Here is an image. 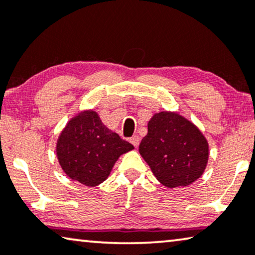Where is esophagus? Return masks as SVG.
I'll return each mask as SVG.
<instances>
[{"instance_id":"esophagus-1","label":"esophagus","mask_w":255,"mask_h":255,"mask_svg":"<svg viewBox=\"0 0 255 255\" xmlns=\"http://www.w3.org/2000/svg\"><path fill=\"white\" fill-rule=\"evenodd\" d=\"M130 143L135 146V148H137V146L139 145V137H138V136H136V135L132 136V137L130 138Z\"/></svg>"}]
</instances>
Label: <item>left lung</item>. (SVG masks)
<instances>
[{
  "instance_id": "1",
  "label": "left lung",
  "mask_w": 255,
  "mask_h": 255,
  "mask_svg": "<svg viewBox=\"0 0 255 255\" xmlns=\"http://www.w3.org/2000/svg\"><path fill=\"white\" fill-rule=\"evenodd\" d=\"M139 153L160 184L188 186L207 166L209 146L200 129L174 112L156 113L148 123Z\"/></svg>"
}]
</instances>
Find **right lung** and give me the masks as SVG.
Segmentation results:
<instances>
[{
    "label": "right lung",
    "mask_w": 255,
    "mask_h": 255,
    "mask_svg": "<svg viewBox=\"0 0 255 255\" xmlns=\"http://www.w3.org/2000/svg\"><path fill=\"white\" fill-rule=\"evenodd\" d=\"M134 149L102 123L98 113L83 111L69 120L56 143V156L68 177L95 187L109 177L113 165Z\"/></svg>",
    "instance_id": "1"
}]
</instances>
